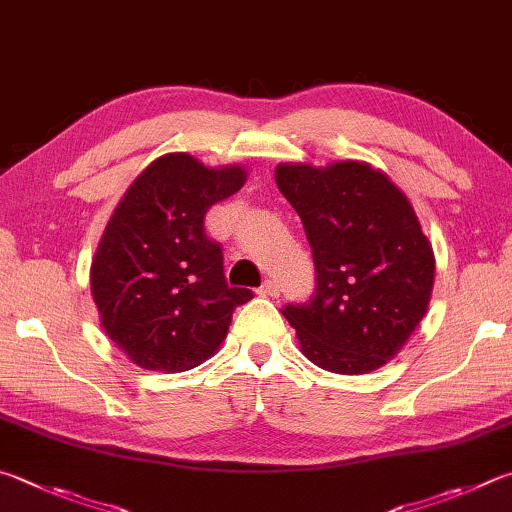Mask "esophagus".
<instances>
[{
  "label": "esophagus",
  "instance_id": "obj_1",
  "mask_svg": "<svg viewBox=\"0 0 512 512\" xmlns=\"http://www.w3.org/2000/svg\"><path fill=\"white\" fill-rule=\"evenodd\" d=\"M259 295L277 297V295H280V284H277L275 280H264V284L259 286Z\"/></svg>",
  "mask_w": 512,
  "mask_h": 512
}]
</instances>
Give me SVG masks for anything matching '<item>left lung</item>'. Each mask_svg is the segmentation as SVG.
Segmentation results:
<instances>
[{
    "instance_id": "left-lung-1",
    "label": "left lung",
    "mask_w": 512,
    "mask_h": 512,
    "mask_svg": "<svg viewBox=\"0 0 512 512\" xmlns=\"http://www.w3.org/2000/svg\"><path fill=\"white\" fill-rule=\"evenodd\" d=\"M277 188L309 239L315 291L282 315L302 353L333 374L392 360L427 311L434 253L405 194L367 163L280 165Z\"/></svg>"
}]
</instances>
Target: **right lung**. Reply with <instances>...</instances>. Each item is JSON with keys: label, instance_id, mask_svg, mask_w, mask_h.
Returning a JSON list of instances; mask_svg holds the SVG:
<instances>
[{"label": "right lung", "instance_id": "1", "mask_svg": "<svg viewBox=\"0 0 512 512\" xmlns=\"http://www.w3.org/2000/svg\"><path fill=\"white\" fill-rule=\"evenodd\" d=\"M246 181L239 165H201L176 152L156 159L120 201L91 264L102 329L138 367L188 371L224 342L232 313L253 300L228 286L224 250L206 212Z\"/></svg>", "mask_w": 512, "mask_h": 512}]
</instances>
